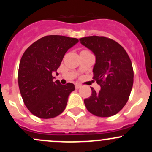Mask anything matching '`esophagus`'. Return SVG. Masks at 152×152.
Returning a JSON list of instances; mask_svg holds the SVG:
<instances>
[{"instance_id": "34e87169", "label": "esophagus", "mask_w": 152, "mask_h": 152, "mask_svg": "<svg viewBox=\"0 0 152 152\" xmlns=\"http://www.w3.org/2000/svg\"><path fill=\"white\" fill-rule=\"evenodd\" d=\"M75 87H76V89L79 90V89L81 87V85H79V84H76V85H75Z\"/></svg>"}]
</instances>
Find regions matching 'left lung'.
I'll return each instance as SVG.
<instances>
[{
	"instance_id": "left-lung-1",
	"label": "left lung",
	"mask_w": 152,
	"mask_h": 152,
	"mask_svg": "<svg viewBox=\"0 0 152 152\" xmlns=\"http://www.w3.org/2000/svg\"><path fill=\"white\" fill-rule=\"evenodd\" d=\"M79 40L96 56L93 79L101 86L98 93L91 87V96L84 101L86 108L99 117L115 115L126 104L132 88L134 72L129 56L120 44L105 37Z\"/></svg>"
}]
</instances>
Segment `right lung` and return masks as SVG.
I'll use <instances>...</instances> for the list:
<instances>
[{"label":"right lung","mask_w":152,"mask_h":152,"mask_svg":"<svg viewBox=\"0 0 152 152\" xmlns=\"http://www.w3.org/2000/svg\"><path fill=\"white\" fill-rule=\"evenodd\" d=\"M79 42L76 38L48 35L37 40L25 50L18 70V85L26 107L39 118L56 117L65 110L72 83L53 82L65 53ZM57 74V73H56Z\"/></svg>","instance_id":"add662e5"}]
</instances>
